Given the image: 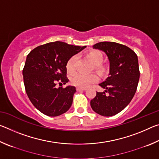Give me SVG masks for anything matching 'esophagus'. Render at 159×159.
Instances as JSON below:
<instances>
[{"label":"esophagus","instance_id":"1","mask_svg":"<svg viewBox=\"0 0 159 159\" xmlns=\"http://www.w3.org/2000/svg\"><path fill=\"white\" fill-rule=\"evenodd\" d=\"M76 90L77 91H79V92H80V91H84L86 90V88H80V87H77L76 88Z\"/></svg>","mask_w":159,"mask_h":159}]
</instances>
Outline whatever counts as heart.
<instances>
[{"label": "heart", "instance_id": "1", "mask_svg": "<svg viewBox=\"0 0 159 159\" xmlns=\"http://www.w3.org/2000/svg\"><path fill=\"white\" fill-rule=\"evenodd\" d=\"M88 57L91 60V61L95 64V68L100 72L104 73L106 71V67L100 65L102 60H103V56L102 53L98 50H93L88 54ZM77 60L76 55L72 56L69 59L66 64V68L67 71L69 73H72L75 70V64ZM99 80V76L95 73L90 74H83L76 73L72 76L71 81L72 84L80 88H87L88 86L93 84L94 83L98 82Z\"/></svg>", "mask_w": 159, "mask_h": 159}]
</instances>
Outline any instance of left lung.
I'll use <instances>...</instances> for the list:
<instances>
[{
    "label": "left lung",
    "instance_id": "left-lung-1",
    "mask_svg": "<svg viewBox=\"0 0 159 159\" xmlns=\"http://www.w3.org/2000/svg\"><path fill=\"white\" fill-rule=\"evenodd\" d=\"M93 48L105 52L109 61V73L107 79L99 84L105 90L97 93L90 106L97 114L112 116L124 109L135 94L139 79L138 58L130 48L115 42H100Z\"/></svg>",
    "mask_w": 159,
    "mask_h": 159
}]
</instances>
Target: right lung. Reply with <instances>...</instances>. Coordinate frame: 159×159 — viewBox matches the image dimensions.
Instances as JSON below:
<instances>
[{
	"label": "right lung",
	"instance_id": "right-lung-1",
	"mask_svg": "<svg viewBox=\"0 0 159 159\" xmlns=\"http://www.w3.org/2000/svg\"><path fill=\"white\" fill-rule=\"evenodd\" d=\"M85 48L56 41L38 46L29 53L22 71L26 93L43 114L57 116L71 107L76 88H57L56 84L68 83L67 61Z\"/></svg>",
	"mask_w": 159,
	"mask_h": 159
}]
</instances>
